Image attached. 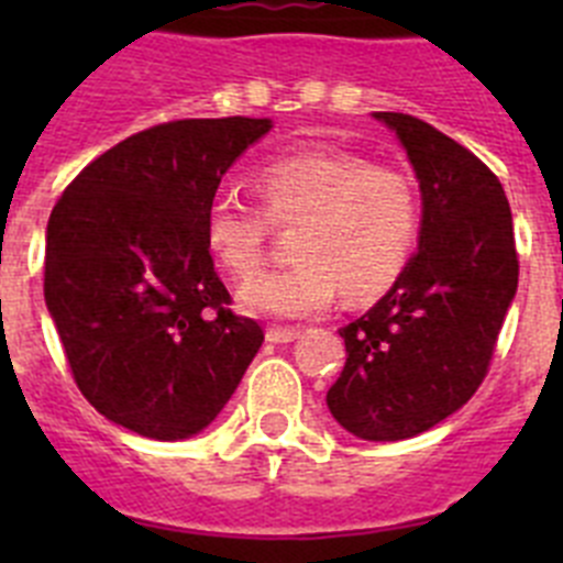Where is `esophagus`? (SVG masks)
<instances>
[{
    "instance_id": "obj_1",
    "label": "esophagus",
    "mask_w": 563,
    "mask_h": 563,
    "mask_svg": "<svg viewBox=\"0 0 563 563\" xmlns=\"http://www.w3.org/2000/svg\"><path fill=\"white\" fill-rule=\"evenodd\" d=\"M265 338L271 343H290L298 338V330H290V327H271V330L265 332Z\"/></svg>"
}]
</instances>
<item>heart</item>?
I'll use <instances>...</instances> for the list:
<instances>
[{
    "instance_id": "obj_1",
    "label": "heart",
    "mask_w": 563,
    "mask_h": 563,
    "mask_svg": "<svg viewBox=\"0 0 563 563\" xmlns=\"http://www.w3.org/2000/svg\"><path fill=\"white\" fill-rule=\"evenodd\" d=\"M253 191L262 208L220 194L206 211L208 251L236 278L258 267L271 222L292 225L290 265L239 287V307L251 316H316L341 287L350 301L380 296L420 242V194L409 174L369 166L352 152L305 146L278 154L256 168Z\"/></svg>"
}]
</instances>
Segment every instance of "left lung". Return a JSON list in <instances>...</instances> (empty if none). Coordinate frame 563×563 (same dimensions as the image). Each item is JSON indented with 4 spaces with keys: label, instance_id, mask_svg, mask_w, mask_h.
<instances>
[{
    "label": "left lung",
    "instance_id": "left-lung-1",
    "mask_svg": "<svg viewBox=\"0 0 563 563\" xmlns=\"http://www.w3.org/2000/svg\"><path fill=\"white\" fill-rule=\"evenodd\" d=\"M375 118L420 183V242L389 292L338 330L346 363L327 406L350 434L395 442L434 429L479 389L519 287V256L505 188L474 152L411 114Z\"/></svg>",
    "mask_w": 563,
    "mask_h": 563
}]
</instances>
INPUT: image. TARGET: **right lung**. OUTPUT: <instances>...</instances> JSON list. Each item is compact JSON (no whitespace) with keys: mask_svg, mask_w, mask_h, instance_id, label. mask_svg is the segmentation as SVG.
Masks as SVG:
<instances>
[{"mask_svg":"<svg viewBox=\"0 0 563 563\" xmlns=\"http://www.w3.org/2000/svg\"><path fill=\"white\" fill-rule=\"evenodd\" d=\"M271 118H188L137 132L69 183L47 222L44 301L78 389L148 440L200 434L265 332L228 310L206 211Z\"/></svg>","mask_w":563,"mask_h":563,"instance_id":"1","label":"right lung"}]
</instances>
